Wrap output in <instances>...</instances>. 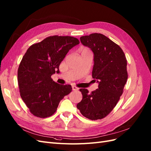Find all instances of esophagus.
Instances as JSON below:
<instances>
[{
	"label": "esophagus",
	"instance_id": "obj_1",
	"mask_svg": "<svg viewBox=\"0 0 151 151\" xmlns=\"http://www.w3.org/2000/svg\"><path fill=\"white\" fill-rule=\"evenodd\" d=\"M72 90H74V91H76V90H78V88L75 87V86H73V87H72Z\"/></svg>",
	"mask_w": 151,
	"mask_h": 151
}]
</instances>
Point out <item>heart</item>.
Listing matches in <instances>:
<instances>
[{
	"label": "heart",
	"instance_id": "1",
	"mask_svg": "<svg viewBox=\"0 0 151 151\" xmlns=\"http://www.w3.org/2000/svg\"><path fill=\"white\" fill-rule=\"evenodd\" d=\"M88 51L89 50L87 48H85V47H81V48H80V52L81 53L85 52H88Z\"/></svg>",
	"mask_w": 151,
	"mask_h": 151
}]
</instances>
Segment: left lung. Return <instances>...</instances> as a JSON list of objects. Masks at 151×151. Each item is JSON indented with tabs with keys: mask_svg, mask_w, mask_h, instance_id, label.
Wrapping results in <instances>:
<instances>
[{
	"mask_svg": "<svg viewBox=\"0 0 151 151\" xmlns=\"http://www.w3.org/2000/svg\"><path fill=\"white\" fill-rule=\"evenodd\" d=\"M80 41L93 53L92 78L97 80L99 88L91 93L80 89L83 98L76 107L85 118L101 119L114 109L123 92L128 78L127 61L121 47L102 34L81 37Z\"/></svg>",
	"mask_w": 151,
	"mask_h": 151,
	"instance_id": "left-lung-1",
	"label": "left lung"
}]
</instances>
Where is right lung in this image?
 Returning <instances> with one entry per match:
<instances>
[{"instance_id": "add662e5", "label": "right lung", "mask_w": 151, "mask_h": 151, "mask_svg": "<svg viewBox=\"0 0 151 151\" xmlns=\"http://www.w3.org/2000/svg\"><path fill=\"white\" fill-rule=\"evenodd\" d=\"M78 39L70 36H50L28 49L19 64L18 81L21 99L30 113L45 118L54 114L70 85H60L51 78Z\"/></svg>"}]
</instances>
